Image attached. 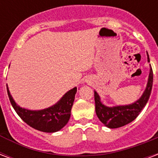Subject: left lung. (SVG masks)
<instances>
[{
    "label": "left lung",
    "mask_w": 158,
    "mask_h": 158,
    "mask_svg": "<svg viewBox=\"0 0 158 158\" xmlns=\"http://www.w3.org/2000/svg\"><path fill=\"white\" fill-rule=\"evenodd\" d=\"M147 55H148V61L150 62L148 52ZM152 82H153V73H152V69L150 67V73H149L148 81L147 84L146 89L138 101L129 105L107 107L101 103L99 95L97 94L96 91H94L95 111L98 119L106 127L109 128L123 127L132 122L139 115L142 109L148 103L152 92Z\"/></svg>",
    "instance_id": "8db88e82"
}]
</instances>
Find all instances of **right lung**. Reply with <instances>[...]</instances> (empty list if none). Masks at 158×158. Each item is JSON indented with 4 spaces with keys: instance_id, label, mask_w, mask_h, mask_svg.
Here are the masks:
<instances>
[{
    "instance_id": "add662e5",
    "label": "right lung",
    "mask_w": 158,
    "mask_h": 158,
    "mask_svg": "<svg viewBox=\"0 0 158 158\" xmlns=\"http://www.w3.org/2000/svg\"><path fill=\"white\" fill-rule=\"evenodd\" d=\"M12 107L23 121L35 129L44 132H55L63 128L68 123L71 114V108L74 101L77 88H74L64 95L57 103L43 110H28L20 108L14 101L8 89Z\"/></svg>"
}]
</instances>
